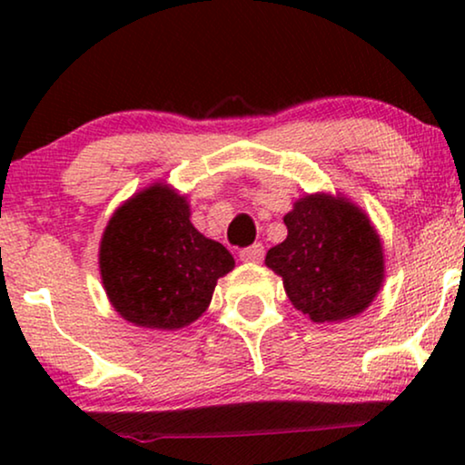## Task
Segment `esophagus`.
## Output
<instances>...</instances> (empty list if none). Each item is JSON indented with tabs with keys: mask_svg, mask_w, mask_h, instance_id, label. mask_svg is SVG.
Here are the masks:
<instances>
[{
	"mask_svg": "<svg viewBox=\"0 0 465 465\" xmlns=\"http://www.w3.org/2000/svg\"><path fill=\"white\" fill-rule=\"evenodd\" d=\"M239 258L243 260V262L258 264L260 260L264 258V245H262V243H253V245H250V247H245V250L239 252Z\"/></svg>",
	"mask_w": 465,
	"mask_h": 465,
	"instance_id": "esophagus-1",
	"label": "esophagus"
}]
</instances>
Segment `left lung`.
I'll use <instances>...</instances> for the list:
<instances>
[{
  "instance_id": "8db88e82",
  "label": "left lung",
  "mask_w": 465,
  "mask_h": 465,
  "mask_svg": "<svg viewBox=\"0 0 465 465\" xmlns=\"http://www.w3.org/2000/svg\"><path fill=\"white\" fill-rule=\"evenodd\" d=\"M288 237L266 266L311 322H342L364 311L383 285V247L371 220L341 196L307 194L283 218Z\"/></svg>"
}]
</instances>
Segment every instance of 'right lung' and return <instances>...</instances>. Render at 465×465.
<instances>
[{
    "instance_id": "add662e5",
    "label": "right lung",
    "mask_w": 465,
    "mask_h": 465,
    "mask_svg": "<svg viewBox=\"0 0 465 465\" xmlns=\"http://www.w3.org/2000/svg\"><path fill=\"white\" fill-rule=\"evenodd\" d=\"M224 245L196 231L186 196L163 183L114 212L99 247L112 307L135 326L177 330L205 313L215 283L232 271Z\"/></svg>"
}]
</instances>
